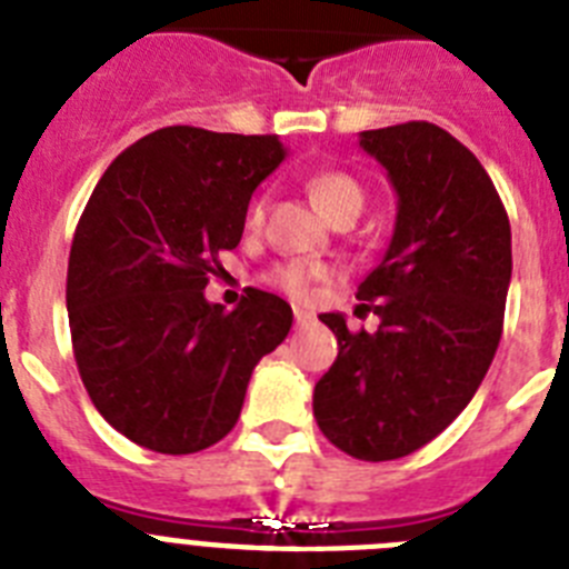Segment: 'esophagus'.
I'll use <instances>...</instances> for the list:
<instances>
[{
    "mask_svg": "<svg viewBox=\"0 0 569 569\" xmlns=\"http://www.w3.org/2000/svg\"><path fill=\"white\" fill-rule=\"evenodd\" d=\"M295 323L298 326H312L315 323V315L309 309H295Z\"/></svg>",
    "mask_w": 569,
    "mask_h": 569,
    "instance_id": "obj_1",
    "label": "esophagus"
}]
</instances>
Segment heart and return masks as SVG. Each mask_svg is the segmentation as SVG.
Returning a JSON list of instances; mask_svg holds the SVG:
<instances>
[{
    "label": "heart",
    "instance_id": "heart-1",
    "mask_svg": "<svg viewBox=\"0 0 569 569\" xmlns=\"http://www.w3.org/2000/svg\"><path fill=\"white\" fill-rule=\"evenodd\" d=\"M306 189L312 194L315 206L323 211L329 220L340 211H360L363 209V189H360V182L355 177H349L346 171H338V168H320V171H312L309 180H306ZM266 211V197H257L254 202L249 206V226H257L263 220ZM332 278V269H326V266H315V263H303V260H283V263H274L266 274L274 289L286 291L289 298L303 300L312 289L315 280H326Z\"/></svg>",
    "mask_w": 569,
    "mask_h": 569
}]
</instances>
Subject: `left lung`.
Returning <instances> with one entry per match:
<instances>
[{
	"label": "left lung",
	"mask_w": 569,
	"mask_h": 569,
	"mask_svg": "<svg viewBox=\"0 0 569 569\" xmlns=\"http://www.w3.org/2000/svg\"><path fill=\"white\" fill-rule=\"evenodd\" d=\"M398 194L395 234L358 286L378 332L320 315L338 358L315 383L320 432L346 456L395 461L463 412L496 358L512 274L510 220L478 157L432 122L363 131Z\"/></svg>",
	"instance_id": "8db88e82"
}]
</instances>
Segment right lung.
I'll return each mask as SVG.
<instances>
[{
	"label": "right lung",
	"instance_id": "obj_1",
	"mask_svg": "<svg viewBox=\"0 0 569 569\" xmlns=\"http://www.w3.org/2000/svg\"><path fill=\"white\" fill-rule=\"evenodd\" d=\"M283 157L271 134L168 126L126 148L88 197L68 257L73 358L128 441L189 456L226 438L257 360L289 335L291 306L271 291L249 286L237 309L202 295Z\"/></svg>",
	"mask_w": 569,
	"mask_h": 569
}]
</instances>
